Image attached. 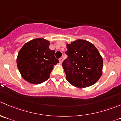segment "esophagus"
<instances>
[{
  "mask_svg": "<svg viewBox=\"0 0 121 121\" xmlns=\"http://www.w3.org/2000/svg\"><path fill=\"white\" fill-rule=\"evenodd\" d=\"M63 58H60L59 59V62H60V64H62V63H63Z\"/></svg>",
  "mask_w": 121,
  "mask_h": 121,
  "instance_id": "obj_1",
  "label": "esophagus"
}]
</instances>
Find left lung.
I'll return each mask as SVG.
<instances>
[{"instance_id":"obj_1","label":"left lung","mask_w":121,"mask_h":121,"mask_svg":"<svg viewBox=\"0 0 121 121\" xmlns=\"http://www.w3.org/2000/svg\"><path fill=\"white\" fill-rule=\"evenodd\" d=\"M68 57L63 63L66 79L77 88L96 83L103 73V58L92 43L78 39L66 44Z\"/></svg>"}]
</instances>
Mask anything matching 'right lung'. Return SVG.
Here are the masks:
<instances>
[{"mask_svg": "<svg viewBox=\"0 0 121 121\" xmlns=\"http://www.w3.org/2000/svg\"><path fill=\"white\" fill-rule=\"evenodd\" d=\"M50 41L38 38L26 43L16 58L22 78L31 84H40L50 77L54 65L59 63L54 50H50Z\"/></svg>", "mask_w": 121, "mask_h": 121, "instance_id": "add662e5", "label": "right lung"}]
</instances>
